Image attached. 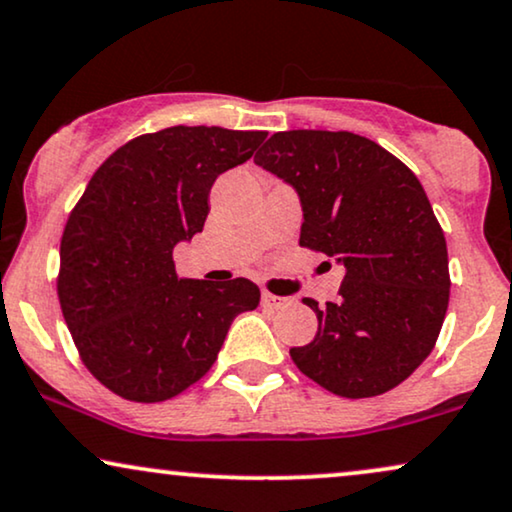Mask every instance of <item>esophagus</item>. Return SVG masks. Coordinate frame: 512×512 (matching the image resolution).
<instances>
[{"mask_svg":"<svg viewBox=\"0 0 512 512\" xmlns=\"http://www.w3.org/2000/svg\"><path fill=\"white\" fill-rule=\"evenodd\" d=\"M290 300L288 297H278V295H274V293H269V290H262V304L264 307H269V309H281V307H286Z\"/></svg>","mask_w":512,"mask_h":512,"instance_id":"34e87169","label":"esophagus"}]
</instances>
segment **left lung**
<instances>
[{"label":"left lung","instance_id":"1","mask_svg":"<svg viewBox=\"0 0 512 512\" xmlns=\"http://www.w3.org/2000/svg\"><path fill=\"white\" fill-rule=\"evenodd\" d=\"M255 163L293 184L300 245L345 267L340 297H304L319 331L295 366L347 399L378 397L428 359L449 307L446 238L423 186L375 141L352 132H276Z\"/></svg>","mask_w":512,"mask_h":512}]
</instances>
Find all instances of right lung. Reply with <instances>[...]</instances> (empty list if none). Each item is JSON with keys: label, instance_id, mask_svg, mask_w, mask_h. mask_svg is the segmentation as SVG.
<instances>
[{"label": "right lung", "instance_id": "obj_1", "mask_svg": "<svg viewBox=\"0 0 512 512\" xmlns=\"http://www.w3.org/2000/svg\"><path fill=\"white\" fill-rule=\"evenodd\" d=\"M264 137L205 125L141 134L103 160L70 212L58 302L82 364L118 397H177L215 364L231 321L260 304L248 278H181L172 250L203 231L215 179Z\"/></svg>", "mask_w": 512, "mask_h": 512}]
</instances>
